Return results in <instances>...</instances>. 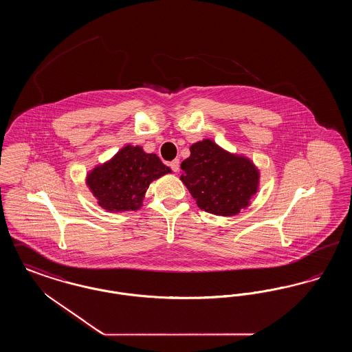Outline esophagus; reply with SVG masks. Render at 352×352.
<instances>
[{"label":"esophagus","mask_w":352,"mask_h":352,"mask_svg":"<svg viewBox=\"0 0 352 352\" xmlns=\"http://www.w3.org/2000/svg\"><path fill=\"white\" fill-rule=\"evenodd\" d=\"M170 168L173 171H178L179 170V160H174L170 162Z\"/></svg>","instance_id":"esophagus-1"}]
</instances>
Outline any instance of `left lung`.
<instances>
[{
  "mask_svg": "<svg viewBox=\"0 0 352 352\" xmlns=\"http://www.w3.org/2000/svg\"><path fill=\"white\" fill-rule=\"evenodd\" d=\"M190 153L181 164V181L201 210L234 217L250 206L260 179L250 158L224 151L208 138L192 144Z\"/></svg>",
  "mask_w": 352,
  "mask_h": 352,
  "instance_id": "obj_1",
  "label": "left lung"
}]
</instances>
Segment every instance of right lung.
<instances>
[{"mask_svg":"<svg viewBox=\"0 0 352 352\" xmlns=\"http://www.w3.org/2000/svg\"><path fill=\"white\" fill-rule=\"evenodd\" d=\"M168 173L171 170L157 154L126 145L113 158L91 170L85 182L104 210L135 211L142 206L149 184Z\"/></svg>","mask_w":352,"mask_h":352,"instance_id":"1","label":"right lung"}]
</instances>
